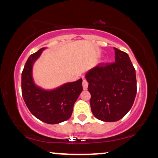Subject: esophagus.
I'll return each instance as SVG.
<instances>
[{
    "mask_svg": "<svg viewBox=\"0 0 158 158\" xmlns=\"http://www.w3.org/2000/svg\"><path fill=\"white\" fill-rule=\"evenodd\" d=\"M82 86H83V89L87 90V88H88V82L85 80V79H83Z\"/></svg>",
    "mask_w": 158,
    "mask_h": 158,
    "instance_id": "34e87169",
    "label": "esophagus"
}]
</instances>
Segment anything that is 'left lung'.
<instances>
[{
	"instance_id": "1",
	"label": "left lung",
	"mask_w": 158,
	"mask_h": 158,
	"mask_svg": "<svg viewBox=\"0 0 158 158\" xmlns=\"http://www.w3.org/2000/svg\"><path fill=\"white\" fill-rule=\"evenodd\" d=\"M115 61L100 63L85 75L91 111L104 122H115L129 111L137 94L135 69L126 52L114 48Z\"/></svg>"
}]
</instances>
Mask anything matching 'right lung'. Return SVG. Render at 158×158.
Segmentation results:
<instances>
[{
	"label": "right lung",
	"mask_w": 158,
	"mask_h": 158,
	"mask_svg": "<svg viewBox=\"0 0 158 158\" xmlns=\"http://www.w3.org/2000/svg\"><path fill=\"white\" fill-rule=\"evenodd\" d=\"M44 50L40 49L27 59L21 74V93L32 115L48 124H57L71 117L74 103L83 90L82 79L51 90L36 86L32 79V66Z\"/></svg>",
	"instance_id": "right-lung-1"
}]
</instances>
